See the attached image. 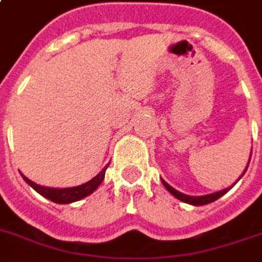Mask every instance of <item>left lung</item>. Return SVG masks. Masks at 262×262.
Listing matches in <instances>:
<instances>
[{
	"label": "left lung",
	"instance_id": "obj_1",
	"mask_svg": "<svg viewBox=\"0 0 262 262\" xmlns=\"http://www.w3.org/2000/svg\"><path fill=\"white\" fill-rule=\"evenodd\" d=\"M248 164H250V161H248ZM247 168H248V165L245 167L244 172H243V176L245 174V171H247ZM241 176V177H243ZM239 177V178H241ZM238 178V180H239ZM237 180V181H238ZM162 181V185L165 187V188L168 189V192H171L172 195L176 196V198H178L180 201H183V203H187V204H191V205H205V204H210V203H214V201H217L218 198H221V196L224 195L225 192H228L230 191V188H225V189H221V191H217V192H212V194H208V195H201V196H191V195H185V194H183V192H180V191H177L176 188H172L169 184H167L164 180L161 178Z\"/></svg>",
	"mask_w": 262,
	"mask_h": 262
}]
</instances>
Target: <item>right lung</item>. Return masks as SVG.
<instances>
[{"instance_id":"add662e5","label":"right lung","mask_w":262,"mask_h":262,"mask_svg":"<svg viewBox=\"0 0 262 262\" xmlns=\"http://www.w3.org/2000/svg\"><path fill=\"white\" fill-rule=\"evenodd\" d=\"M110 165V164H108ZM108 165H105L102 171H100V174L94 177L93 180H90L88 183L81 184V185H77V187H71V188H50V187H42V185H38L31 180H28L27 177L23 176L24 181L28 185H31L32 188L37 191L38 194H41L42 196H45L47 200H50L52 203L57 204H70L75 203V201H79L82 198H85L90 194H93L95 189L100 187V184L104 181V177H105V169L108 168Z\"/></svg>"}]
</instances>
